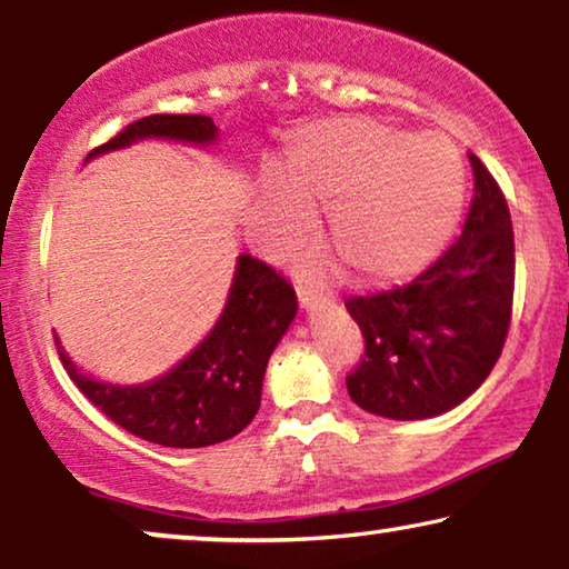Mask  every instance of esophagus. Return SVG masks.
Here are the masks:
<instances>
[{"label":"esophagus","mask_w":569,"mask_h":569,"mask_svg":"<svg viewBox=\"0 0 569 569\" xmlns=\"http://www.w3.org/2000/svg\"><path fill=\"white\" fill-rule=\"evenodd\" d=\"M327 299H330V293L317 291V288H311V286H299V303L303 309L317 307L319 301H327Z\"/></svg>","instance_id":"esophagus-1"}]
</instances>
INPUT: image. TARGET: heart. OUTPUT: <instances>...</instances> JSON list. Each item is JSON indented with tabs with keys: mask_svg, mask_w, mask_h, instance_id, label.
Listing matches in <instances>:
<instances>
[{
	"mask_svg": "<svg viewBox=\"0 0 569 569\" xmlns=\"http://www.w3.org/2000/svg\"><path fill=\"white\" fill-rule=\"evenodd\" d=\"M327 208V234L363 283L420 273L459 223L463 167L443 136H412L368 118H332L288 141L278 180L262 186V211L278 247ZM317 270H327L317 262Z\"/></svg>",
	"mask_w": 569,
	"mask_h": 569,
	"instance_id": "1",
	"label": "heart"
}]
</instances>
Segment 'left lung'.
<instances>
[{"mask_svg":"<svg viewBox=\"0 0 569 569\" xmlns=\"http://www.w3.org/2000/svg\"><path fill=\"white\" fill-rule=\"evenodd\" d=\"M475 198L456 242L407 286L346 301L363 358L346 376L366 412L422 420L461 405L498 363L516 286L513 223L506 196L469 151Z\"/></svg>","mask_w":569,"mask_h":569,"instance_id":"left-lung-1","label":"left lung"}]
</instances>
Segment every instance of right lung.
Wrapping results in <instances>:
<instances>
[{
	"mask_svg": "<svg viewBox=\"0 0 569 569\" xmlns=\"http://www.w3.org/2000/svg\"><path fill=\"white\" fill-rule=\"evenodd\" d=\"M162 139L208 143L216 126L208 116L157 113L139 118L87 157L128 143ZM296 315V291L268 262L242 254L227 309L211 335L178 368L141 387H113L79 373L56 340L69 379L98 410L136 438L170 448H201L227 441L250 426L260 410L268 358Z\"/></svg>",
	"mask_w": 569,
	"mask_h": 569,
	"instance_id": "right-lung-1",
	"label": "right lung"
}]
</instances>
